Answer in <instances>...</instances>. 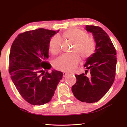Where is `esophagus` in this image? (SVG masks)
<instances>
[{"instance_id": "1", "label": "esophagus", "mask_w": 127, "mask_h": 127, "mask_svg": "<svg viewBox=\"0 0 127 127\" xmlns=\"http://www.w3.org/2000/svg\"><path fill=\"white\" fill-rule=\"evenodd\" d=\"M69 74H70L69 72H63V76L65 77L66 76H67V75H68Z\"/></svg>"}]
</instances>
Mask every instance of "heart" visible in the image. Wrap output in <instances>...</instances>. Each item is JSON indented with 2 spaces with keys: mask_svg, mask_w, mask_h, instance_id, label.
<instances>
[{
  "mask_svg": "<svg viewBox=\"0 0 127 127\" xmlns=\"http://www.w3.org/2000/svg\"><path fill=\"white\" fill-rule=\"evenodd\" d=\"M62 39L65 41L74 43L71 55H64L56 59L54 67L58 70L70 71L76 68L79 64L80 58L88 59L95 52L96 44L93 37L82 29L72 28L65 31L62 35ZM48 49L52 55H57L61 51V43L56 37H52L48 43Z\"/></svg>",
  "mask_w": 127,
  "mask_h": 127,
  "instance_id": "obj_1",
  "label": "heart"
}]
</instances>
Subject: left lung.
<instances>
[{
	"mask_svg": "<svg viewBox=\"0 0 127 127\" xmlns=\"http://www.w3.org/2000/svg\"><path fill=\"white\" fill-rule=\"evenodd\" d=\"M86 30L93 34L96 42L95 52L87 59L84 67L90 75H75L76 83L71 90L76 99L82 102L98 101L111 87L116 75V51L108 35L101 28L87 25Z\"/></svg>",
	"mask_w": 127,
	"mask_h": 127,
	"instance_id": "obj_1",
	"label": "left lung"
}]
</instances>
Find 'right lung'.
<instances>
[{
  "label": "right lung",
  "instance_id": "right-lung-1",
  "mask_svg": "<svg viewBox=\"0 0 127 127\" xmlns=\"http://www.w3.org/2000/svg\"><path fill=\"white\" fill-rule=\"evenodd\" d=\"M59 31L44 28L20 33L11 47L9 71L21 96L30 104L41 105L50 101L63 72L48 70V43Z\"/></svg>",
  "mask_w": 127,
  "mask_h": 127
}]
</instances>
